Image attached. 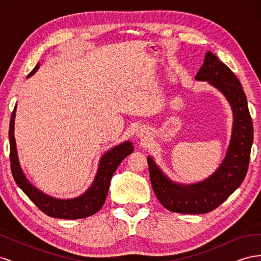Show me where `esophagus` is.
Listing matches in <instances>:
<instances>
[{"label":"esophagus","instance_id":"1","mask_svg":"<svg viewBox=\"0 0 261 261\" xmlns=\"http://www.w3.org/2000/svg\"><path fill=\"white\" fill-rule=\"evenodd\" d=\"M139 135H141V134H139Z\"/></svg>","mask_w":261,"mask_h":261}]
</instances>
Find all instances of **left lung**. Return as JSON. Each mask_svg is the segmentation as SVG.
Listing matches in <instances>:
<instances>
[{
	"label": "left lung",
	"mask_w": 261,
	"mask_h": 261,
	"mask_svg": "<svg viewBox=\"0 0 261 261\" xmlns=\"http://www.w3.org/2000/svg\"><path fill=\"white\" fill-rule=\"evenodd\" d=\"M197 81L209 82L222 92L233 110L234 123L231 144L222 164L215 174L201 183L179 185L172 183L154 161L148 156L149 175L158 200L172 212L199 215L219 207L239 188L246 176L254 127L247 100L239 78L212 52H207Z\"/></svg>",
	"instance_id": "1"
}]
</instances>
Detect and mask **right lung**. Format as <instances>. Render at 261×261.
<instances>
[{"instance_id":"right-lung-1","label":"right lung","mask_w":261,"mask_h":261,"mask_svg":"<svg viewBox=\"0 0 261 261\" xmlns=\"http://www.w3.org/2000/svg\"><path fill=\"white\" fill-rule=\"evenodd\" d=\"M38 67L39 64H37V66L31 70L28 77L33 75ZM14 120L15 110L12 113L9 130L11 170L16 184L29 197V199L46 216L53 218L68 220L83 219L98 212L106 201L110 181H111V177L114 174L115 170L125 158L134 151V148L129 141H125L124 144L114 147L101 158L97 176L94 178L90 188L84 195L74 199H55L41 193L39 189L31 185L23 175L19 165L16 143H15L14 137Z\"/></svg>"}]
</instances>
